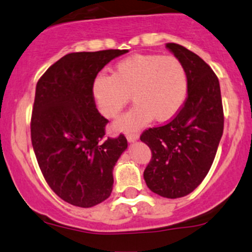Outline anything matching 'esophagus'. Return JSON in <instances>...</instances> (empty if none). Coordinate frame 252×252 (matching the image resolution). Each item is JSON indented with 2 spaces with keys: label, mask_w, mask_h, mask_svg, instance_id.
I'll return each instance as SVG.
<instances>
[{
  "label": "esophagus",
  "mask_w": 252,
  "mask_h": 252,
  "mask_svg": "<svg viewBox=\"0 0 252 252\" xmlns=\"http://www.w3.org/2000/svg\"><path fill=\"white\" fill-rule=\"evenodd\" d=\"M138 138H139V134H138L137 132L127 133V140H128L129 143H132V141H135Z\"/></svg>",
  "instance_id": "obj_1"
}]
</instances>
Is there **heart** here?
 Listing matches in <instances>:
<instances>
[{"instance_id": "1", "label": "heart", "mask_w": 252, "mask_h": 252, "mask_svg": "<svg viewBox=\"0 0 252 252\" xmlns=\"http://www.w3.org/2000/svg\"><path fill=\"white\" fill-rule=\"evenodd\" d=\"M92 93L106 118L118 117L132 95L135 105L114 124L118 131H132L153 118L158 123L172 120L182 111L189 93L188 70L173 55H132L118 62L112 75L97 74Z\"/></svg>"}]
</instances>
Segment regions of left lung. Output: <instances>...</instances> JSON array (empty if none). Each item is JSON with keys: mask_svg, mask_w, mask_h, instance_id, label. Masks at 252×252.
<instances>
[{"mask_svg": "<svg viewBox=\"0 0 252 252\" xmlns=\"http://www.w3.org/2000/svg\"><path fill=\"white\" fill-rule=\"evenodd\" d=\"M166 47L184 63L189 75L185 105L172 120L141 133L152 157L144 171L146 185L165 198L191 193L211 168L223 135L220 87L211 67L177 43Z\"/></svg>", "mask_w": 252, "mask_h": 252, "instance_id": "left-lung-1", "label": "left lung"}]
</instances>
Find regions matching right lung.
Here are the masks:
<instances>
[{"mask_svg":"<svg viewBox=\"0 0 252 252\" xmlns=\"http://www.w3.org/2000/svg\"><path fill=\"white\" fill-rule=\"evenodd\" d=\"M128 52L70 53L38 79L31 120L32 144L49 188L64 202L92 208L111 196L113 167L127 149L121 133L106 138L92 85L109 61Z\"/></svg>","mask_w":252,"mask_h":252,"instance_id":"obj_1","label":"right lung"}]
</instances>
